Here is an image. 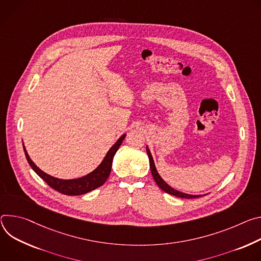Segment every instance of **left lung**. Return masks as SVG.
Returning <instances> with one entry per match:
<instances>
[{"mask_svg": "<svg viewBox=\"0 0 261 261\" xmlns=\"http://www.w3.org/2000/svg\"><path fill=\"white\" fill-rule=\"evenodd\" d=\"M146 150H147V154H148V158H149V164H150V170H151V174L153 176V179L154 181L156 182V185L160 187V189H162L164 192L170 194V195H173V196H176V197H179V198H188V199H191V198H198V197H201V196H204V195H191V194H186V193H182V192H179L177 190H174L173 188H171L167 182H165V180L160 176L159 172L155 168V165H154V161H153V158L151 155V152L149 150L148 147H146Z\"/></svg>", "mask_w": 261, "mask_h": 261, "instance_id": "1", "label": "left lung"}]
</instances>
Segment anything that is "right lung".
I'll return each instance as SVG.
<instances>
[{"label": "right lung", "instance_id": "right-lung-1", "mask_svg": "<svg viewBox=\"0 0 261 261\" xmlns=\"http://www.w3.org/2000/svg\"><path fill=\"white\" fill-rule=\"evenodd\" d=\"M125 136L126 135L123 134L117 140V142H116L114 145L109 149V151L107 152L102 162L99 164V166L95 170L90 172L89 174H87L83 177L74 178V179H60V178H57V177L46 174V173L43 172L42 170H40L33 163V161L30 159V156H29L23 144H22V146H23V151H24V154H25L29 165H30L31 168L35 171L36 174L39 177H41L50 188H53L54 190L60 192L62 194H65V195L77 196V195H83V194H86L88 192H91V191L99 188L100 186H102L106 182V180L108 179L110 173H111L113 158H114L115 153L117 152V150L119 149Z\"/></svg>", "mask_w": 261, "mask_h": 261}]
</instances>
